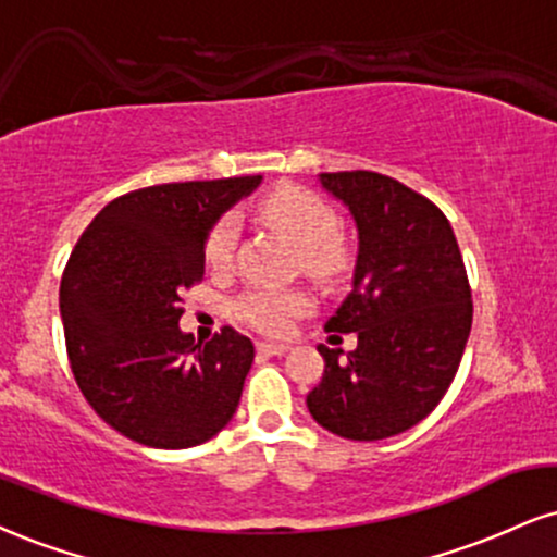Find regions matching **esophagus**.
Returning a JSON list of instances; mask_svg holds the SVG:
<instances>
[{"instance_id":"34e87169","label":"esophagus","mask_w":557,"mask_h":557,"mask_svg":"<svg viewBox=\"0 0 557 557\" xmlns=\"http://www.w3.org/2000/svg\"><path fill=\"white\" fill-rule=\"evenodd\" d=\"M257 350L261 355H285L290 347L287 345H277V343H257Z\"/></svg>"}]
</instances>
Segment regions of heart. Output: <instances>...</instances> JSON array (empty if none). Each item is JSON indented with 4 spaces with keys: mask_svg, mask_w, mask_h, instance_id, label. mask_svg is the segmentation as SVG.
Wrapping results in <instances>:
<instances>
[{
    "mask_svg": "<svg viewBox=\"0 0 557 557\" xmlns=\"http://www.w3.org/2000/svg\"><path fill=\"white\" fill-rule=\"evenodd\" d=\"M261 214L280 236L298 249L300 264L321 283H339L352 267V246L337 231L334 207L304 186H283L261 202ZM238 218L223 214L205 238V259L212 270H225L238 244ZM313 300L298 287H251L236 300L233 311L240 321L264 334H285Z\"/></svg>",
    "mask_w": 557,
    "mask_h": 557,
    "instance_id": "b5f03b06",
    "label": "heart"
}]
</instances>
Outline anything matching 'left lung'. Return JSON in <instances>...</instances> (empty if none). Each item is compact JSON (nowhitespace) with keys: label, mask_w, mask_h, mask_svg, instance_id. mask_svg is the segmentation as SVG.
Segmentation results:
<instances>
[{"label":"left lung","mask_w":557,"mask_h":557,"mask_svg":"<svg viewBox=\"0 0 557 557\" xmlns=\"http://www.w3.org/2000/svg\"><path fill=\"white\" fill-rule=\"evenodd\" d=\"M358 225L352 290L326 332L358 347L319 345L324 376L306 405L326 431L381 441L435 410L457 376L472 330V290L446 214L423 194L373 171L321 173Z\"/></svg>","instance_id":"left-lung-1"}]
</instances>
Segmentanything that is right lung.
<instances>
[{
  "label": "right lung",
  "mask_w": 557,
  "mask_h": 557,
  "mask_svg": "<svg viewBox=\"0 0 557 557\" xmlns=\"http://www.w3.org/2000/svg\"><path fill=\"white\" fill-rule=\"evenodd\" d=\"M261 176L147 186L113 199L70 253L59 308L72 373L100 418L152 448H189L231 423L253 345L178 330L181 293L205 277V238Z\"/></svg>",
  "instance_id": "right-lung-1"
}]
</instances>
